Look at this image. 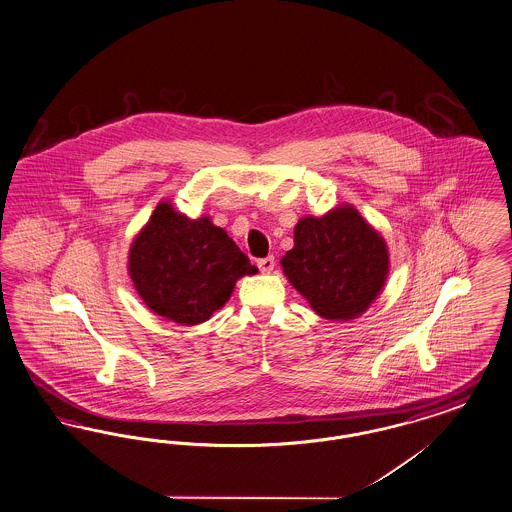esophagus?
Masks as SVG:
<instances>
[{"instance_id":"esophagus-1","label":"esophagus","mask_w":512,"mask_h":512,"mask_svg":"<svg viewBox=\"0 0 512 512\" xmlns=\"http://www.w3.org/2000/svg\"><path fill=\"white\" fill-rule=\"evenodd\" d=\"M257 266H259V270H261L263 274H270V272L274 270V266H276V261H274V257L270 255V257H265V259H259Z\"/></svg>"}]
</instances>
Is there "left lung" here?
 I'll list each match as a JSON object with an SVG mask.
<instances>
[{
  "label": "left lung",
  "mask_w": 512,
  "mask_h": 512,
  "mask_svg": "<svg viewBox=\"0 0 512 512\" xmlns=\"http://www.w3.org/2000/svg\"><path fill=\"white\" fill-rule=\"evenodd\" d=\"M280 263L289 284L318 316L348 322L381 295L389 247L354 205H337L322 217L299 219L293 249Z\"/></svg>",
  "instance_id": "1"
}]
</instances>
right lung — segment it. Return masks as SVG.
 <instances>
[{"mask_svg": "<svg viewBox=\"0 0 512 512\" xmlns=\"http://www.w3.org/2000/svg\"><path fill=\"white\" fill-rule=\"evenodd\" d=\"M127 272L154 314L198 326L225 307L240 278L259 270L211 217L190 219L165 200L133 238Z\"/></svg>", "mask_w": 512, "mask_h": 512, "instance_id": "obj_1", "label": "right lung"}]
</instances>
